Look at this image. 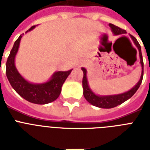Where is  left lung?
Masks as SVG:
<instances>
[{"label":"left lung","instance_id":"8db88e82","mask_svg":"<svg viewBox=\"0 0 150 150\" xmlns=\"http://www.w3.org/2000/svg\"><path fill=\"white\" fill-rule=\"evenodd\" d=\"M109 26L110 27L112 33L114 36H119V35H122V34H126L125 30L119 28L113 24H109ZM133 41V43L137 47L139 50V54L140 58V64L142 67V73H141V76H140L139 81L136 83L135 86L132 88L131 89L128 91L119 94H113V95H98V94L95 93L89 87V82H88V79H87V70L85 68H81L82 71H83V79H82V88H83V95L86 100L90 103V104L93 105L95 107H100V108H105V109H109V108H113L115 107L118 105L123 103L125 102L126 100L130 99L134 94L136 93L138 89L139 88L140 85L142 83V77H143V61H142V51H141V47H140L139 43L137 41V40L132 35H129Z\"/></svg>","mask_w":150,"mask_h":150}]
</instances>
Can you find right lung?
<instances>
[{
  "label": "right lung",
  "mask_w": 150,
  "mask_h": 150,
  "mask_svg": "<svg viewBox=\"0 0 150 150\" xmlns=\"http://www.w3.org/2000/svg\"><path fill=\"white\" fill-rule=\"evenodd\" d=\"M35 27L36 25L32 26L26 33L33 30ZM22 38L21 35L15 42L6 63V75L8 81L16 93L29 102L36 104H47L53 102L60 96L61 87L73 69L55 71L50 79L44 82L33 83L29 82L18 72L15 67V57L18 51Z\"/></svg>",
  "instance_id": "obj_1"
}]
</instances>
